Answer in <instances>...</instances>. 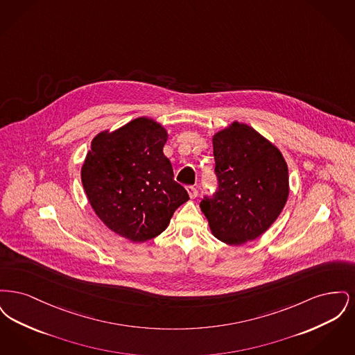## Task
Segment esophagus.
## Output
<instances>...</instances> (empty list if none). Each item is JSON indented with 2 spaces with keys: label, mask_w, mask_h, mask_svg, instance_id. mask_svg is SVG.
Wrapping results in <instances>:
<instances>
[{
  "label": "esophagus",
  "mask_w": 355,
  "mask_h": 355,
  "mask_svg": "<svg viewBox=\"0 0 355 355\" xmlns=\"http://www.w3.org/2000/svg\"><path fill=\"white\" fill-rule=\"evenodd\" d=\"M187 193H189V197H190L191 200L197 198V196H198V190H197V187H194V186H189V187H187Z\"/></svg>",
  "instance_id": "obj_1"
}]
</instances>
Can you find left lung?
Here are the masks:
<instances>
[{
    "mask_svg": "<svg viewBox=\"0 0 355 355\" xmlns=\"http://www.w3.org/2000/svg\"><path fill=\"white\" fill-rule=\"evenodd\" d=\"M220 187L200 205L211 234L239 246L262 236L288 198V169L281 150L252 126L234 121L213 135Z\"/></svg>",
    "mask_w": 355,
    "mask_h": 355,
    "instance_id": "1",
    "label": "left lung"
}]
</instances>
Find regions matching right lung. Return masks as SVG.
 Wrapping results in <instances>:
<instances>
[{"mask_svg": "<svg viewBox=\"0 0 355 355\" xmlns=\"http://www.w3.org/2000/svg\"><path fill=\"white\" fill-rule=\"evenodd\" d=\"M168 130L138 117L92 139L81 168L87 201L107 229L132 242L159 236L189 200L164 154Z\"/></svg>", "mask_w": 355, "mask_h": 355, "instance_id": "1", "label": "right lung"}]
</instances>
